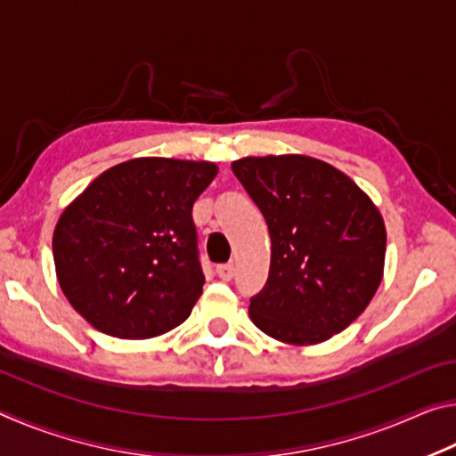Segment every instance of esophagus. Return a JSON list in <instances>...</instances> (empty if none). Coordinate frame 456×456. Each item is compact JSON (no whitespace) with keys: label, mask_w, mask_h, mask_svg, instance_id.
Instances as JSON below:
<instances>
[{"label":"esophagus","mask_w":456,"mask_h":456,"mask_svg":"<svg viewBox=\"0 0 456 456\" xmlns=\"http://www.w3.org/2000/svg\"><path fill=\"white\" fill-rule=\"evenodd\" d=\"M217 275L221 277L223 281H229L231 277L235 275V265H233V264H223V265H217Z\"/></svg>","instance_id":"obj_1"}]
</instances>
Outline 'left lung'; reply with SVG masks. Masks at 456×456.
<instances>
[{
	"mask_svg": "<svg viewBox=\"0 0 456 456\" xmlns=\"http://www.w3.org/2000/svg\"><path fill=\"white\" fill-rule=\"evenodd\" d=\"M231 168L267 221L272 264L249 315L277 342L314 346L346 330L384 277L386 227L348 175L305 154L245 157Z\"/></svg>",
	"mask_w": 456,
	"mask_h": 456,
	"instance_id": "1",
	"label": "left lung"
}]
</instances>
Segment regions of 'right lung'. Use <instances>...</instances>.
I'll list each match as a JSON object with an SVG mask.
<instances>
[{
  "mask_svg": "<svg viewBox=\"0 0 456 456\" xmlns=\"http://www.w3.org/2000/svg\"><path fill=\"white\" fill-rule=\"evenodd\" d=\"M217 173L209 160L130 159L61 211L52 239L56 277L90 326L146 339L189 318L205 283L191 211Z\"/></svg>",
  "mask_w": 456,
  "mask_h": 456,
  "instance_id": "obj_1",
  "label": "right lung"
}]
</instances>
